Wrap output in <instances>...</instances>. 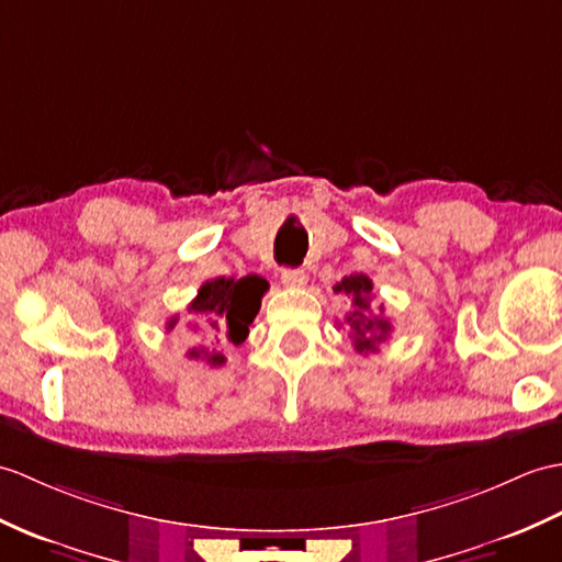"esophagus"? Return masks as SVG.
Instances as JSON below:
<instances>
[{"instance_id":"34e87169","label":"esophagus","mask_w":562,"mask_h":562,"mask_svg":"<svg viewBox=\"0 0 562 562\" xmlns=\"http://www.w3.org/2000/svg\"><path fill=\"white\" fill-rule=\"evenodd\" d=\"M282 284L290 286V290H299V286L306 284V272L299 268H284L282 270Z\"/></svg>"}]
</instances>
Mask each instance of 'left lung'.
I'll list each match as a JSON object with an SVG mask.
<instances>
[{
    "label": "left lung",
    "instance_id": "obj_1",
    "mask_svg": "<svg viewBox=\"0 0 562 562\" xmlns=\"http://www.w3.org/2000/svg\"><path fill=\"white\" fill-rule=\"evenodd\" d=\"M333 290L337 294H347L351 296V306L355 311H349V316L345 318L349 325V335L355 337V349L359 355H369V351H378V345L385 342L390 337V330L393 325L383 316V306L378 308V313H371V292H373V282L367 276H347L342 282H337Z\"/></svg>",
    "mask_w": 562,
    "mask_h": 562
}]
</instances>
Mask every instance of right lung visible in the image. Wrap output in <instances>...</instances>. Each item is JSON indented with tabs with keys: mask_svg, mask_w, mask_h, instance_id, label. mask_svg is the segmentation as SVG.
Wrapping results in <instances>:
<instances>
[{
	"mask_svg": "<svg viewBox=\"0 0 562 562\" xmlns=\"http://www.w3.org/2000/svg\"><path fill=\"white\" fill-rule=\"evenodd\" d=\"M266 290L268 282L258 276L207 280L189 304L187 318L172 316L167 321V333L177 330L184 337L189 359L222 367L225 357L217 351V345H241L246 340Z\"/></svg>",
	"mask_w": 562,
	"mask_h": 562,
	"instance_id": "obj_1",
	"label": "right lung"
}]
</instances>
